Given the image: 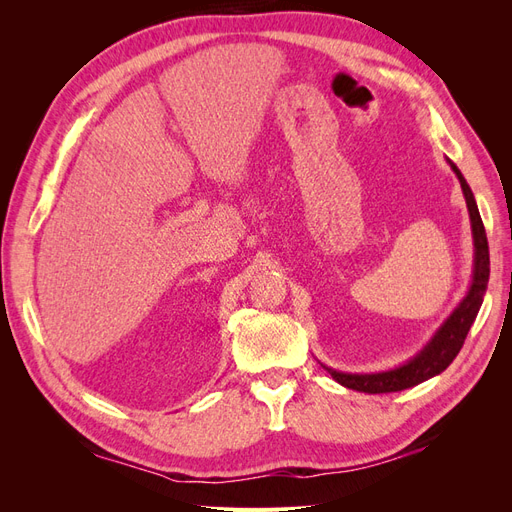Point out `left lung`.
I'll return each instance as SVG.
<instances>
[{
  "label": "left lung",
  "instance_id": "8db88e82",
  "mask_svg": "<svg viewBox=\"0 0 512 512\" xmlns=\"http://www.w3.org/2000/svg\"><path fill=\"white\" fill-rule=\"evenodd\" d=\"M446 162L451 164L453 173L461 183V190H463V196H466V205L470 211L472 239H474L472 284L466 292V297H463L461 303L451 312V316L440 324L438 331L431 335L429 342L406 363L386 371H374V374H348V371H337L333 367L322 365L329 371L331 378L337 380L342 386H346V389L369 393V395L397 393L442 374V371L451 365L455 356L459 354L463 342H466L468 337V331L476 320L478 309L483 305V297L489 284V245H487L485 226H483V220H480V213L468 181L463 179L461 170L451 160Z\"/></svg>",
  "mask_w": 512,
  "mask_h": 512
}]
</instances>
